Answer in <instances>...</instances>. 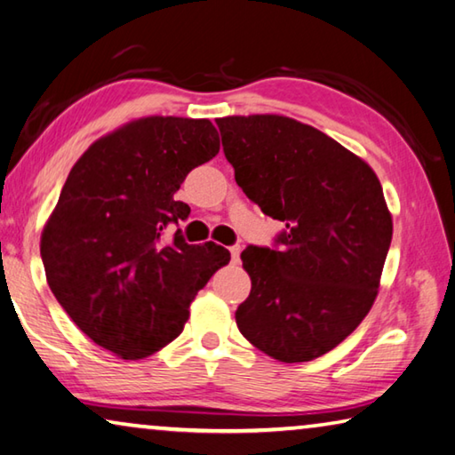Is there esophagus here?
I'll return each mask as SVG.
<instances>
[{"mask_svg":"<svg viewBox=\"0 0 455 455\" xmlns=\"http://www.w3.org/2000/svg\"><path fill=\"white\" fill-rule=\"evenodd\" d=\"M229 253H232V261H234V264H237V261H240L242 248H240V245H232V248H229Z\"/></svg>","mask_w":455,"mask_h":455,"instance_id":"1","label":"esophagus"}]
</instances>
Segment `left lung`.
Here are the masks:
<instances>
[{
    "mask_svg": "<svg viewBox=\"0 0 455 455\" xmlns=\"http://www.w3.org/2000/svg\"><path fill=\"white\" fill-rule=\"evenodd\" d=\"M237 186L283 221L277 248L250 245L242 336L274 360L312 362L373 306L392 243V213L371 167L330 135L285 116L215 119Z\"/></svg>",
    "mask_w": 455,
    "mask_h": 455,
    "instance_id": "left-lung-1",
    "label": "left lung"
}]
</instances>
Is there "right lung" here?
Returning <instances> with one entry per match:
<instances>
[{"label":"right lung","instance_id":"right-lung-1","mask_svg":"<svg viewBox=\"0 0 455 455\" xmlns=\"http://www.w3.org/2000/svg\"><path fill=\"white\" fill-rule=\"evenodd\" d=\"M220 151L210 119L149 116L87 148L42 234L55 299L87 338L124 360H141L180 336L189 304L229 251L186 243L170 223L188 220L173 197L194 167Z\"/></svg>","mask_w":455,"mask_h":455}]
</instances>
